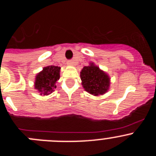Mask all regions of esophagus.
<instances>
[{"label":"esophagus","mask_w":156,"mask_h":156,"mask_svg":"<svg viewBox=\"0 0 156 156\" xmlns=\"http://www.w3.org/2000/svg\"><path fill=\"white\" fill-rule=\"evenodd\" d=\"M67 64L69 65V66H74V62L73 61V60H70V61H69L68 62H67Z\"/></svg>","instance_id":"obj_1"}]
</instances>
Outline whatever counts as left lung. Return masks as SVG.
I'll return each mask as SVG.
<instances>
[{"label": "left lung", "instance_id": "obj_1", "mask_svg": "<svg viewBox=\"0 0 156 156\" xmlns=\"http://www.w3.org/2000/svg\"><path fill=\"white\" fill-rule=\"evenodd\" d=\"M80 79L84 90L94 96L103 95L109 90V76L94 62H90L89 66L82 69Z\"/></svg>", "mask_w": 156, "mask_h": 156}]
</instances>
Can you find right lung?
I'll list each match as a JSON object with an SVG mask.
<instances>
[{"instance_id":"obj_1","label":"right lung","mask_w":156,"mask_h":156,"mask_svg":"<svg viewBox=\"0 0 156 156\" xmlns=\"http://www.w3.org/2000/svg\"><path fill=\"white\" fill-rule=\"evenodd\" d=\"M60 70L58 66H48L36 75L34 88L40 94L48 95L55 90L56 83L60 78Z\"/></svg>"}]
</instances>
